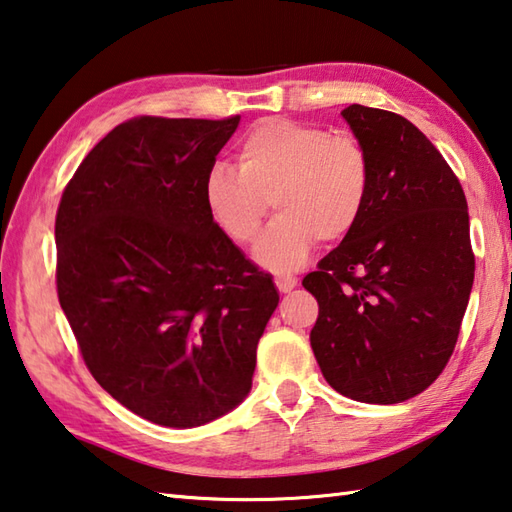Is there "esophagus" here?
Masks as SVG:
<instances>
[{
    "label": "esophagus",
    "mask_w": 512,
    "mask_h": 512,
    "mask_svg": "<svg viewBox=\"0 0 512 512\" xmlns=\"http://www.w3.org/2000/svg\"><path fill=\"white\" fill-rule=\"evenodd\" d=\"M275 286H277V291H280V293H291L293 288L297 286V280L291 275H280V277H275Z\"/></svg>",
    "instance_id": "obj_1"
}]
</instances>
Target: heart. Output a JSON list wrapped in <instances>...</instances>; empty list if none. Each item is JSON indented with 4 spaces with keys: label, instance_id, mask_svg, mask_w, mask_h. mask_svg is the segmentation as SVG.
I'll return each mask as SVG.
<instances>
[{
    "label": "heart",
    "instance_id": "heart-1",
    "mask_svg": "<svg viewBox=\"0 0 512 512\" xmlns=\"http://www.w3.org/2000/svg\"><path fill=\"white\" fill-rule=\"evenodd\" d=\"M371 188L369 156L356 138L324 127L268 118L237 145V167L215 163L203 179L210 217L237 244L253 241L273 199L277 219L259 235L255 262L291 273L318 239L356 228Z\"/></svg>",
    "mask_w": 512,
    "mask_h": 512
}]
</instances>
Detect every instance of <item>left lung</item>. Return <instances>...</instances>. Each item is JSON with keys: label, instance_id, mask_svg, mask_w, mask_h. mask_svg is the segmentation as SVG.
Here are the masks:
<instances>
[{"label": "left lung", "instance_id": "left-lung-1", "mask_svg": "<svg viewBox=\"0 0 512 512\" xmlns=\"http://www.w3.org/2000/svg\"><path fill=\"white\" fill-rule=\"evenodd\" d=\"M342 118L369 156L371 188L356 228L302 280L320 304L311 347L342 396L403 403L457 345L475 282L468 203L410 120L362 105Z\"/></svg>", "mask_w": 512, "mask_h": 512}]
</instances>
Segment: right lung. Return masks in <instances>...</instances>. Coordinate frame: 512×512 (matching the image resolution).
Instances as JSON below:
<instances>
[{
  "mask_svg": "<svg viewBox=\"0 0 512 512\" xmlns=\"http://www.w3.org/2000/svg\"><path fill=\"white\" fill-rule=\"evenodd\" d=\"M237 125L127 120L85 156L55 217L58 297L82 358L156 425L185 430L235 410L280 302L203 199Z\"/></svg>",
  "mask_w": 512,
  "mask_h": 512,
  "instance_id": "add662e5",
  "label": "right lung"
}]
</instances>
